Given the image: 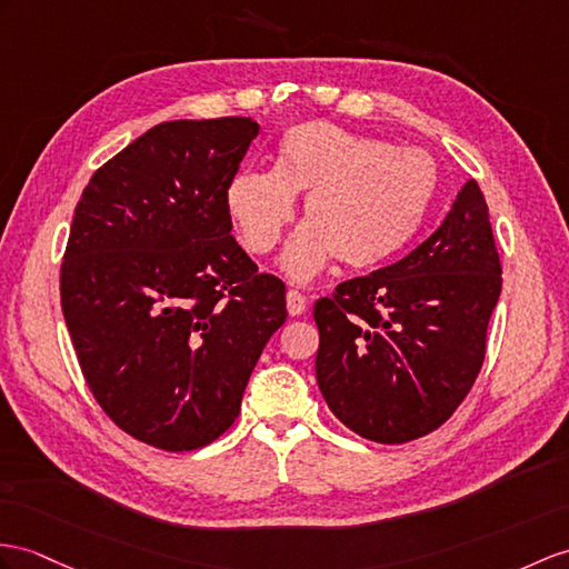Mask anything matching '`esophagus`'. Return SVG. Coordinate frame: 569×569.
Returning a JSON list of instances; mask_svg holds the SVG:
<instances>
[{
    "label": "esophagus",
    "instance_id": "esophagus-1",
    "mask_svg": "<svg viewBox=\"0 0 569 569\" xmlns=\"http://www.w3.org/2000/svg\"><path fill=\"white\" fill-rule=\"evenodd\" d=\"M287 311L292 316H301L303 311H307V297L297 292V289H289V292H287Z\"/></svg>",
    "mask_w": 569,
    "mask_h": 569
}]
</instances>
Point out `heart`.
<instances>
[{"label":"heart","mask_w":569,"mask_h":569,"mask_svg":"<svg viewBox=\"0 0 569 569\" xmlns=\"http://www.w3.org/2000/svg\"><path fill=\"white\" fill-rule=\"evenodd\" d=\"M437 192L432 157L307 120L277 144L274 169H241L227 186V207L248 251L268 253L307 196L309 221L282 253V270L307 282L338 256L348 268L381 266L418 233Z\"/></svg>","instance_id":"obj_1"}]
</instances>
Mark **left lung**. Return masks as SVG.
I'll use <instances>...</instances> for the list:
<instances>
[{
  "mask_svg": "<svg viewBox=\"0 0 569 569\" xmlns=\"http://www.w3.org/2000/svg\"><path fill=\"white\" fill-rule=\"evenodd\" d=\"M500 292L488 202L470 178L415 251L313 303L316 381L332 415L379 445L435 432L478 379Z\"/></svg>",
  "mask_w": 569,
  "mask_h": 569,
  "instance_id": "1",
  "label": "left lung"
}]
</instances>
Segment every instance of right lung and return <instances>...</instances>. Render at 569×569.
I'll return each instance as SVG.
<instances>
[{
    "instance_id": "right-lung-1",
    "label": "right lung",
    "mask_w": 569,
    "mask_h": 569,
    "mask_svg": "<svg viewBox=\"0 0 569 569\" xmlns=\"http://www.w3.org/2000/svg\"><path fill=\"white\" fill-rule=\"evenodd\" d=\"M258 132L251 118L161 122L77 202L64 323L93 398L149 447L192 451L224 435L287 318L284 282L231 237L227 186Z\"/></svg>"
}]
</instances>
